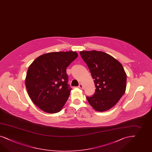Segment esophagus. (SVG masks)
Listing matches in <instances>:
<instances>
[{
  "label": "esophagus",
  "instance_id": "34e87169",
  "mask_svg": "<svg viewBox=\"0 0 152 152\" xmlns=\"http://www.w3.org/2000/svg\"><path fill=\"white\" fill-rule=\"evenodd\" d=\"M78 87H79L80 88H81V89H83V85H82V84H81V83H80V84H79V85H78Z\"/></svg>",
  "mask_w": 152,
  "mask_h": 152
}]
</instances>
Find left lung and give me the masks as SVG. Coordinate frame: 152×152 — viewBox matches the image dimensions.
Listing matches in <instances>:
<instances>
[{
  "instance_id": "8db88e82",
  "label": "left lung",
  "mask_w": 152,
  "mask_h": 152,
  "mask_svg": "<svg viewBox=\"0 0 152 152\" xmlns=\"http://www.w3.org/2000/svg\"><path fill=\"white\" fill-rule=\"evenodd\" d=\"M80 53L90 71L96 87L94 94L87 97L88 102L96 111L111 109L126 89L127 75L123 66L115 58L102 51H82Z\"/></svg>"
}]
</instances>
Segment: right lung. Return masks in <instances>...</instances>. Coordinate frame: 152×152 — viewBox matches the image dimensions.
Here are the masks:
<instances>
[{
    "instance_id": "add662e5",
    "label": "right lung",
    "mask_w": 152,
    "mask_h": 152,
    "mask_svg": "<svg viewBox=\"0 0 152 152\" xmlns=\"http://www.w3.org/2000/svg\"><path fill=\"white\" fill-rule=\"evenodd\" d=\"M77 56L72 51L49 53L29 66L25 86L30 98L42 111L55 113L61 110L71 90L66 68Z\"/></svg>"
}]
</instances>
